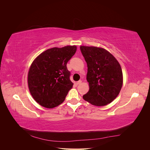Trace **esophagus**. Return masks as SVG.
<instances>
[{
    "mask_svg": "<svg viewBox=\"0 0 150 150\" xmlns=\"http://www.w3.org/2000/svg\"><path fill=\"white\" fill-rule=\"evenodd\" d=\"M81 82H82V81L80 80V81H78L76 82H75V83H76V85H79V84H81Z\"/></svg>",
    "mask_w": 150,
    "mask_h": 150,
    "instance_id": "1",
    "label": "esophagus"
}]
</instances>
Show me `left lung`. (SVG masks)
Returning <instances> with one entry per match:
<instances>
[{
	"mask_svg": "<svg viewBox=\"0 0 150 150\" xmlns=\"http://www.w3.org/2000/svg\"><path fill=\"white\" fill-rule=\"evenodd\" d=\"M80 49L87 64V80L89 83V91L82 97L96 106L108 105L117 97L122 87L120 64L102 47L81 46Z\"/></svg>",
	"mask_w": 150,
	"mask_h": 150,
	"instance_id": "left-lung-1",
	"label": "left lung"
}]
</instances>
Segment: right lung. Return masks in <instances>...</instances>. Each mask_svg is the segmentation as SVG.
<instances>
[{
	"label": "right lung",
	"mask_w": 150,
	"mask_h": 150,
	"mask_svg": "<svg viewBox=\"0 0 150 150\" xmlns=\"http://www.w3.org/2000/svg\"><path fill=\"white\" fill-rule=\"evenodd\" d=\"M76 46L53 47L40 54L32 62L28 74V86L34 100L52 109L65 100L74 83L67 64L75 54Z\"/></svg>",
	"instance_id": "obj_1"
}]
</instances>
